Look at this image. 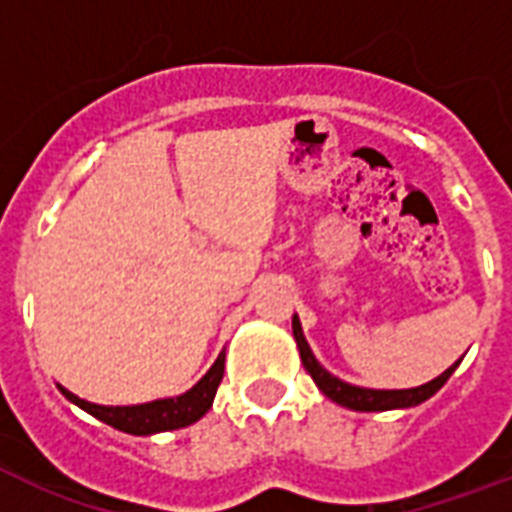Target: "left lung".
Masks as SVG:
<instances>
[{
	"mask_svg": "<svg viewBox=\"0 0 512 512\" xmlns=\"http://www.w3.org/2000/svg\"><path fill=\"white\" fill-rule=\"evenodd\" d=\"M292 332H295L297 348H300V358H303L305 372L311 374L313 382L319 385L321 393L329 396L337 404L348 406V409H356V412H388V409H406V406H417L422 401H428L433 393L444 388V382L452 377V372L460 366V361L454 366H449L444 374H438L436 380L425 382L420 388L409 390H369V388H356V385H348V382L337 380L324 369V366L316 361V356L308 348V342L303 337V329H300V319H292Z\"/></svg>",
	"mask_w": 512,
	"mask_h": 512,
	"instance_id": "left-lung-1",
	"label": "left lung"
}]
</instances>
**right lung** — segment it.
Here are the masks:
<instances>
[{"instance_id":"right-lung-1","label":"right lung","mask_w":512,"mask_h":512,"mask_svg":"<svg viewBox=\"0 0 512 512\" xmlns=\"http://www.w3.org/2000/svg\"><path fill=\"white\" fill-rule=\"evenodd\" d=\"M223 372L225 353H220L215 364H212V369L188 393L140 406H98L74 396V393H68L66 388L60 390H63V396L68 401L82 406L84 412H90L92 417H98L100 422H106L111 428L122 430V433H132V436H151V433H162V430L185 428V425H191L199 417H204L209 406H212V401H215L217 385L223 380Z\"/></svg>"}]
</instances>
